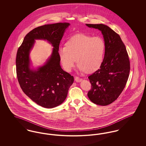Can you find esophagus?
Returning <instances> with one entry per match:
<instances>
[{
	"label": "esophagus",
	"mask_w": 146,
	"mask_h": 146,
	"mask_svg": "<svg viewBox=\"0 0 146 146\" xmlns=\"http://www.w3.org/2000/svg\"><path fill=\"white\" fill-rule=\"evenodd\" d=\"M74 79H75V81L77 82V83H79V82H80L81 81H82V79H81V78H79L78 76H76Z\"/></svg>",
	"instance_id": "34e87169"
}]
</instances>
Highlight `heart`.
Returning <instances> with one entry per match:
<instances>
[{"label":"heart","instance_id":"b5f03b06","mask_svg":"<svg viewBox=\"0 0 146 146\" xmlns=\"http://www.w3.org/2000/svg\"><path fill=\"white\" fill-rule=\"evenodd\" d=\"M106 49V42L101 36L78 34L70 37L66 45L59 48L58 56L63 69L67 72L72 70L76 60L80 72L91 73L102 66Z\"/></svg>","mask_w":146,"mask_h":146}]
</instances>
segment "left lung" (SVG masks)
<instances>
[{"label": "left lung", "instance_id": "1", "mask_svg": "<svg viewBox=\"0 0 146 146\" xmlns=\"http://www.w3.org/2000/svg\"><path fill=\"white\" fill-rule=\"evenodd\" d=\"M89 28L100 30L106 49L100 68L88 77L91 89L88 93L95 104L107 106L116 100L125 88L130 65L125 45L119 35L104 24H86Z\"/></svg>", "mask_w": 146, "mask_h": 146}]
</instances>
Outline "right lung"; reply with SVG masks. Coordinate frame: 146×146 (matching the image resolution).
Listing matches in <instances>:
<instances>
[{"instance_id":"1","label":"right lung","mask_w":146,"mask_h":146,"mask_svg":"<svg viewBox=\"0 0 146 146\" xmlns=\"http://www.w3.org/2000/svg\"><path fill=\"white\" fill-rule=\"evenodd\" d=\"M67 22L45 25L33 29L26 35L17 50L16 65L19 83L24 93L42 107L54 108L66 100L73 76L60 66L58 49ZM35 40H47L53 46L52 55L44 65L31 68L29 54Z\"/></svg>"}]
</instances>
